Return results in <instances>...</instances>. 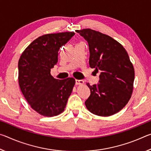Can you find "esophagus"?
<instances>
[{"label": "esophagus", "instance_id": "34e87169", "mask_svg": "<svg viewBox=\"0 0 151 151\" xmlns=\"http://www.w3.org/2000/svg\"><path fill=\"white\" fill-rule=\"evenodd\" d=\"M83 83H84V81L83 80H78V79H76L75 80L76 85H83Z\"/></svg>", "mask_w": 151, "mask_h": 151}]
</instances>
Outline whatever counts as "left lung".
<instances>
[{"label": "left lung", "mask_w": 151, "mask_h": 151, "mask_svg": "<svg viewBox=\"0 0 151 151\" xmlns=\"http://www.w3.org/2000/svg\"><path fill=\"white\" fill-rule=\"evenodd\" d=\"M88 42L89 65L100 72L97 85L91 86L85 101L89 111L108 116L116 113L131 99L134 70L126 50L109 36L91 29L76 30Z\"/></svg>", "instance_id": "obj_1"}]
</instances>
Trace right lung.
Here are the masks:
<instances>
[{
	"mask_svg": "<svg viewBox=\"0 0 151 151\" xmlns=\"http://www.w3.org/2000/svg\"><path fill=\"white\" fill-rule=\"evenodd\" d=\"M66 32L47 34L30 43L19 58V83L32 109L45 116H57L64 111L75 80H58L50 75L58 62V52L73 36Z\"/></svg>",
	"mask_w": 151,
	"mask_h": 151,
	"instance_id": "right-lung-1",
	"label": "right lung"
}]
</instances>
